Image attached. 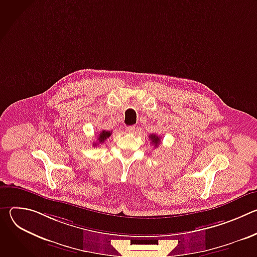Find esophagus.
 <instances>
[{
  "label": "esophagus",
  "mask_w": 257,
  "mask_h": 257,
  "mask_svg": "<svg viewBox=\"0 0 257 257\" xmlns=\"http://www.w3.org/2000/svg\"><path fill=\"white\" fill-rule=\"evenodd\" d=\"M126 131H127L128 133H133V132H135V126H128V127L126 128Z\"/></svg>",
  "instance_id": "obj_1"
}]
</instances>
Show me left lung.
Here are the masks:
<instances>
[{
  "mask_svg": "<svg viewBox=\"0 0 257 257\" xmlns=\"http://www.w3.org/2000/svg\"><path fill=\"white\" fill-rule=\"evenodd\" d=\"M150 139H151L152 144H154L155 146H159V145L162 143L160 136H158V135H156V134H151V135H150Z\"/></svg>",
  "mask_w": 257,
  "mask_h": 257,
  "instance_id": "8db88e82",
  "label": "left lung"
}]
</instances>
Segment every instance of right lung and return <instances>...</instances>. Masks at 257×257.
<instances>
[{
	"mask_svg": "<svg viewBox=\"0 0 257 257\" xmlns=\"http://www.w3.org/2000/svg\"><path fill=\"white\" fill-rule=\"evenodd\" d=\"M112 134V131H105V130H102L100 133H98V137H97V141L99 143H102L106 138H108L109 136H111ZM93 145H96V143H93Z\"/></svg>",
	"mask_w": 257,
	"mask_h": 257,
	"instance_id": "obj_1",
	"label": "right lung"
}]
</instances>
